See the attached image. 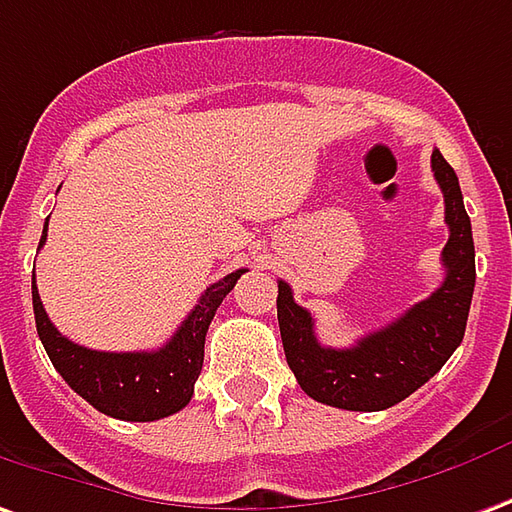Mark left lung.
I'll return each instance as SVG.
<instances>
[{"mask_svg":"<svg viewBox=\"0 0 512 512\" xmlns=\"http://www.w3.org/2000/svg\"><path fill=\"white\" fill-rule=\"evenodd\" d=\"M432 171L443 191L449 241L443 246L441 288L388 327L368 332L349 349H332L316 338V324L293 302L291 285L280 280L277 318L285 360L302 391L321 405L341 410H385L399 405L435 377L466 335L474 293V238L455 169L432 152Z\"/></svg>","mask_w":512,"mask_h":512,"instance_id":"1","label":"left lung"}]
</instances>
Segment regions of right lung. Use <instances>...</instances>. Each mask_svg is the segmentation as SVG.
Instances as JSON below:
<instances>
[{
	"label": "right lung",
	"instance_id": "right-lung-1",
	"mask_svg": "<svg viewBox=\"0 0 512 512\" xmlns=\"http://www.w3.org/2000/svg\"><path fill=\"white\" fill-rule=\"evenodd\" d=\"M44 241L46 227L41 246ZM244 271L246 268H238L224 280L213 282L202 293L199 305L182 321L180 330L157 352H96L69 341L46 316L32 274V310L38 338L71 391L80 393L99 413L121 421H157L191 402L194 382L205 360L207 327Z\"/></svg>",
	"mask_w": 512,
	"mask_h": 512
}]
</instances>
